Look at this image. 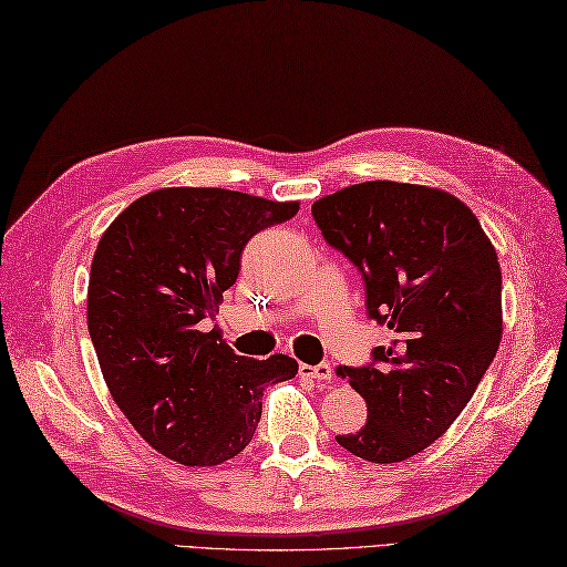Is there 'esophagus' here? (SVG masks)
<instances>
[{
    "label": "esophagus",
    "instance_id": "obj_1",
    "mask_svg": "<svg viewBox=\"0 0 567 567\" xmlns=\"http://www.w3.org/2000/svg\"><path fill=\"white\" fill-rule=\"evenodd\" d=\"M300 374L315 379V381H331L333 379V370L329 362H319V364H300Z\"/></svg>",
    "mask_w": 567,
    "mask_h": 567
}]
</instances>
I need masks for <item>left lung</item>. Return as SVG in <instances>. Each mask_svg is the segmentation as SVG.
<instances>
[{
    "label": "left lung",
    "mask_w": 567,
    "mask_h": 567,
    "mask_svg": "<svg viewBox=\"0 0 567 567\" xmlns=\"http://www.w3.org/2000/svg\"><path fill=\"white\" fill-rule=\"evenodd\" d=\"M312 217L362 274L367 315L393 333L372 362L336 370L367 403L362 430L336 441L362 461L401 463L449 430L496 358V250L465 203L412 183H355L317 200Z\"/></svg>",
    "instance_id": "obj_1"
}]
</instances>
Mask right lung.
<instances>
[{
  "label": "right lung",
  "mask_w": 567,
  "mask_h": 567,
  "mask_svg": "<svg viewBox=\"0 0 567 567\" xmlns=\"http://www.w3.org/2000/svg\"><path fill=\"white\" fill-rule=\"evenodd\" d=\"M224 188H162L106 228L90 267L87 331L116 405L152 449L190 467L219 465L255 436L288 355H236L209 321L240 271L246 243L296 217Z\"/></svg>",
  "instance_id": "1"
}]
</instances>
